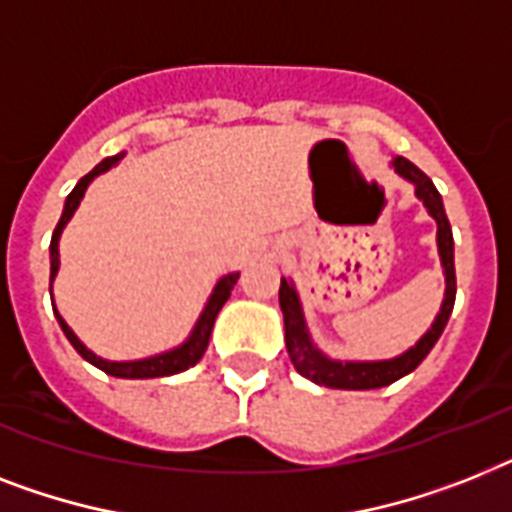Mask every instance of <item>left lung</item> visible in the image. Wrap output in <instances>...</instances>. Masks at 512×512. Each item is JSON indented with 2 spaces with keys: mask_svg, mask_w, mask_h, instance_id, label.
Wrapping results in <instances>:
<instances>
[{
  "mask_svg": "<svg viewBox=\"0 0 512 512\" xmlns=\"http://www.w3.org/2000/svg\"><path fill=\"white\" fill-rule=\"evenodd\" d=\"M394 170L402 178H407V181H413L415 194L423 199V205L429 207V213L434 215L436 226H439L436 242H439V255H442L444 276H447L442 313L436 315L434 326L426 331L421 342L415 344L413 350H407L405 355L394 357V360H381V363H339V360H328L326 355L315 350L310 336H307L297 292H294V286L286 278H281L278 302H281V310H284L286 350H289V357H292L299 376L310 378L315 384L328 386V389H378V386L394 384L397 378L415 371L423 363V357L429 355L431 347L439 342L444 326L450 321L452 307H455V292H458V284H455V244H452V228L447 213H444L442 197H439L436 186L431 184V178L421 168H415L413 162L405 160V157L394 160Z\"/></svg>",
  "mask_w": 512,
  "mask_h": 512,
  "instance_id": "1",
  "label": "left lung"
}]
</instances>
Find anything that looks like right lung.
I'll list each match as a JSON object with an SVG mask.
<instances>
[{
  "instance_id": "obj_1",
  "label": "right lung",
  "mask_w": 512,
  "mask_h": 512,
  "mask_svg": "<svg viewBox=\"0 0 512 512\" xmlns=\"http://www.w3.org/2000/svg\"><path fill=\"white\" fill-rule=\"evenodd\" d=\"M120 157H123V152L99 162L97 168L91 170V173H86V176L78 181L76 189L70 191L68 199H65V210H62V218H60V223H57V228H54L52 244H49V257H52V273H49V281H52L54 273H57V268H60V252H57V242H60L62 228H65V223L70 220V215L76 213V207H78V202H81L83 191H86V186H89L91 178L99 176V173H105V170L110 168V165H115ZM236 278H239V273H231V276L220 278L218 286H215L213 297H210V302H207L205 313L199 315L197 326H194V331H191L189 342L181 344L178 350L165 352V355H157V357H147V360H134V363H110V360H102V357H97L94 352H89L81 342H78V336L70 331L68 323L62 321L60 313H57V321H60L62 331H65V336H68V342L76 347L78 355H81L83 360H89L91 365H97L99 371H105L107 376H118V378L173 376V373L186 371V368H191V365H197L199 360H202V355H205V350H207V342H210V334H213L215 318H218L220 307L226 305V299L231 297V289H234Z\"/></svg>"
}]
</instances>
